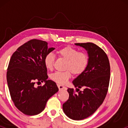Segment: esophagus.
<instances>
[{"label":"esophagus","mask_w":128,"mask_h":128,"mask_svg":"<svg viewBox=\"0 0 128 128\" xmlns=\"http://www.w3.org/2000/svg\"><path fill=\"white\" fill-rule=\"evenodd\" d=\"M58 87L59 88L60 90H66L67 88L66 86H62V85H60V84H58Z\"/></svg>","instance_id":"34e87169"}]
</instances>
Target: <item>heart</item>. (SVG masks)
<instances>
[{
    "instance_id": "b5f03b06",
    "label": "heart",
    "mask_w": 128,
    "mask_h": 128,
    "mask_svg": "<svg viewBox=\"0 0 128 128\" xmlns=\"http://www.w3.org/2000/svg\"><path fill=\"white\" fill-rule=\"evenodd\" d=\"M58 57L65 60L64 72H56L50 75V79L58 84H64L68 80L72 73L76 76L82 74L87 68L90 62L89 55L86 52H79L78 49L70 46H66L57 51ZM55 55L48 53L44 59L46 68L52 70L54 67Z\"/></svg>"
}]
</instances>
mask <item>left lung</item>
Masks as SVG:
<instances>
[{"instance_id":"1","label":"left lung","mask_w":128,"mask_h":128,"mask_svg":"<svg viewBox=\"0 0 128 128\" xmlns=\"http://www.w3.org/2000/svg\"><path fill=\"white\" fill-rule=\"evenodd\" d=\"M87 50L90 62L82 74L73 80L76 90L67 89L68 99L62 105L63 111L69 118L83 120L92 115L105 99L110 79V64L106 53L92 42L76 43ZM83 88L84 90L79 91Z\"/></svg>"}]
</instances>
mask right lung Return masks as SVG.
Returning a JSON list of instances; mask_svg holds the SVG:
<instances>
[{
	"label": "right lung",
	"mask_w": 128,
	"mask_h": 128,
	"mask_svg": "<svg viewBox=\"0 0 128 128\" xmlns=\"http://www.w3.org/2000/svg\"><path fill=\"white\" fill-rule=\"evenodd\" d=\"M48 49V42L32 39L20 46L12 54L9 62L6 79L10 96L14 105L23 114L34 116L42 112L48 99L58 91L55 82L48 80L44 64ZM45 82L36 88V83Z\"/></svg>",
	"instance_id": "1"
}]
</instances>
